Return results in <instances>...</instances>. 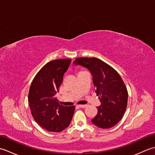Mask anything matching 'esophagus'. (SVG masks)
<instances>
[{
	"mask_svg": "<svg viewBox=\"0 0 155 155\" xmlns=\"http://www.w3.org/2000/svg\"><path fill=\"white\" fill-rule=\"evenodd\" d=\"M77 106L78 107H80V108H85V107H87V105H85V104H79V105H77Z\"/></svg>",
	"mask_w": 155,
	"mask_h": 155,
	"instance_id": "esophagus-1",
	"label": "esophagus"
}]
</instances>
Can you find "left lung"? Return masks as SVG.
Listing matches in <instances>:
<instances>
[{"mask_svg":"<svg viewBox=\"0 0 155 155\" xmlns=\"http://www.w3.org/2000/svg\"><path fill=\"white\" fill-rule=\"evenodd\" d=\"M75 65L88 68L93 75L94 86L101 104L92 123L101 128H109L123 118L127 107L128 91L119 74L106 62L97 58L80 57Z\"/></svg>","mask_w":155,"mask_h":155,"instance_id":"1","label":"left lung"}]
</instances>
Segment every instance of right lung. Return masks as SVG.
Here are the masks:
<instances>
[{
  "label": "right lung",
  "instance_id": "1",
  "mask_svg": "<svg viewBox=\"0 0 155 155\" xmlns=\"http://www.w3.org/2000/svg\"><path fill=\"white\" fill-rule=\"evenodd\" d=\"M71 59L48 62L36 74L28 93V104L35 120L49 132L59 133L70 124L75 107L58 103L55 97Z\"/></svg>",
  "mask_w": 155,
  "mask_h": 155
}]
</instances>
